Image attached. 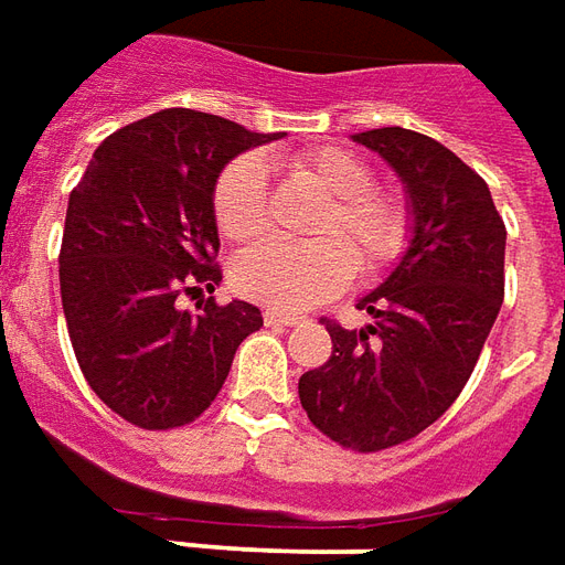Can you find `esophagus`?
Returning <instances> with one entry per match:
<instances>
[{
  "mask_svg": "<svg viewBox=\"0 0 565 565\" xmlns=\"http://www.w3.org/2000/svg\"><path fill=\"white\" fill-rule=\"evenodd\" d=\"M264 322H267V326L289 328V326H298V322H301V316L286 313V310H264Z\"/></svg>",
  "mask_w": 565,
  "mask_h": 565,
  "instance_id": "34e87169",
  "label": "esophagus"
}]
</instances>
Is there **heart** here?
<instances>
[{
  "instance_id": "1",
  "label": "heart",
  "mask_w": 565,
  "mask_h": 565,
  "mask_svg": "<svg viewBox=\"0 0 565 565\" xmlns=\"http://www.w3.org/2000/svg\"><path fill=\"white\" fill-rule=\"evenodd\" d=\"M291 173L331 198L313 227L316 243L262 239L234 262V289L274 310H303L350 286L355 264L377 274L407 239V212L392 191L374 188V173L355 151L316 146L291 158ZM215 225L234 243L258 237L270 218L267 170L262 158L243 154L215 179Z\"/></svg>"
}]
</instances>
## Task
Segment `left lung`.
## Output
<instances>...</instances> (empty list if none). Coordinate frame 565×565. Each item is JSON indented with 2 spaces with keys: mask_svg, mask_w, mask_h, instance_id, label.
<instances>
[{
  "mask_svg": "<svg viewBox=\"0 0 565 565\" xmlns=\"http://www.w3.org/2000/svg\"><path fill=\"white\" fill-rule=\"evenodd\" d=\"M353 139L402 175L414 231L359 301L371 326L322 319L334 350L298 395L331 441L377 454L429 429L471 377L505 298V222L481 175L431 136L380 127Z\"/></svg>",
  "mask_w": 565,
  "mask_h": 565,
  "instance_id": "1",
  "label": "left lung"
}]
</instances>
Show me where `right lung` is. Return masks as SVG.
I'll list each match as a JSON object with an SVG mask.
<instances>
[{
    "label": "right lung",
    "instance_id": "obj_1",
    "mask_svg": "<svg viewBox=\"0 0 565 565\" xmlns=\"http://www.w3.org/2000/svg\"><path fill=\"white\" fill-rule=\"evenodd\" d=\"M276 134L163 109L103 139L72 188L60 298L87 386L139 429L185 426L222 392L234 353L264 326L246 301L198 298L222 282L215 179Z\"/></svg>",
    "mask_w": 565,
    "mask_h": 565
}]
</instances>
